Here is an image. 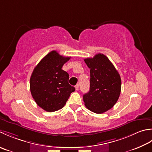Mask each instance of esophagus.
Segmentation results:
<instances>
[{"label":"esophagus","instance_id":"obj_1","mask_svg":"<svg viewBox=\"0 0 152 152\" xmlns=\"http://www.w3.org/2000/svg\"><path fill=\"white\" fill-rule=\"evenodd\" d=\"M79 85H75V90H76V91H78V90H79Z\"/></svg>","mask_w":152,"mask_h":152}]
</instances>
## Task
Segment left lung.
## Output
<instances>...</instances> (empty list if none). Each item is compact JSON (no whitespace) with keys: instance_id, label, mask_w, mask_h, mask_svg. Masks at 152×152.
I'll use <instances>...</instances> for the list:
<instances>
[{"instance_id":"obj_1","label":"left lung","mask_w":152,"mask_h":152,"mask_svg":"<svg viewBox=\"0 0 152 152\" xmlns=\"http://www.w3.org/2000/svg\"><path fill=\"white\" fill-rule=\"evenodd\" d=\"M84 60L91 69L90 91L83 95L85 106L96 113L106 112L118 100L121 89V77L113 64L103 54Z\"/></svg>"}]
</instances>
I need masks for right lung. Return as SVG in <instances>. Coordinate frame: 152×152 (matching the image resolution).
<instances>
[{"label": "right lung", "instance_id": "1", "mask_svg": "<svg viewBox=\"0 0 152 152\" xmlns=\"http://www.w3.org/2000/svg\"><path fill=\"white\" fill-rule=\"evenodd\" d=\"M70 58L51 51L37 65L31 76L32 96L39 107L48 112L61 109L75 91L68 83L69 74L61 69Z\"/></svg>", "mask_w": 152, "mask_h": 152}]
</instances>
